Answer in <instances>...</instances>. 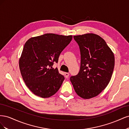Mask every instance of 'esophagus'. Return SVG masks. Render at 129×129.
I'll return each mask as SVG.
<instances>
[{
    "mask_svg": "<svg viewBox=\"0 0 129 129\" xmlns=\"http://www.w3.org/2000/svg\"><path fill=\"white\" fill-rule=\"evenodd\" d=\"M64 75H65V77L66 78H68L69 75V74L68 73H64Z\"/></svg>",
    "mask_w": 129,
    "mask_h": 129,
    "instance_id": "obj_1",
    "label": "esophagus"
}]
</instances>
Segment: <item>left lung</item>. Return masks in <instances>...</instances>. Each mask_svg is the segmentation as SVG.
<instances>
[{"label": "left lung", "instance_id": "1", "mask_svg": "<svg viewBox=\"0 0 129 129\" xmlns=\"http://www.w3.org/2000/svg\"><path fill=\"white\" fill-rule=\"evenodd\" d=\"M79 46V73L71 77L77 94L83 99L97 96L107 87L115 66V56L106 42L98 35L87 33L74 36Z\"/></svg>", "mask_w": 129, "mask_h": 129}]
</instances>
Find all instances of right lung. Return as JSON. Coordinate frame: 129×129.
I'll return each instance as SVG.
<instances>
[{"label": "right lung", "mask_w": 129, "mask_h": 129, "mask_svg": "<svg viewBox=\"0 0 129 129\" xmlns=\"http://www.w3.org/2000/svg\"><path fill=\"white\" fill-rule=\"evenodd\" d=\"M72 36L47 33L32 37L24 45L19 68L27 87L34 95L47 98L58 90L64 80L57 68L58 57L72 40Z\"/></svg>", "instance_id": "add662e5"}]
</instances>
